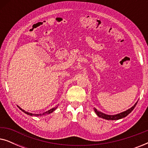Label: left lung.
I'll return each mask as SVG.
<instances>
[{"instance_id":"left-lung-1","label":"left lung","mask_w":148,"mask_h":148,"mask_svg":"<svg viewBox=\"0 0 148 148\" xmlns=\"http://www.w3.org/2000/svg\"><path fill=\"white\" fill-rule=\"evenodd\" d=\"M137 103V102L134 104V106L131 107V108L128 109L127 110L125 111V112H121V113H119V114H115V115H108V114H104V113H102V112H100V111L97 110V109H96V108H94V111H95V112L96 113V114L98 115L99 117H100V118L106 119V120H119V119H123V118H124V117L127 116V115L129 114V113H131V112H132V110L135 108V106H136Z\"/></svg>"}]
</instances>
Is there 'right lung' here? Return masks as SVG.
<instances>
[{
    "label": "right lung",
    "instance_id": "add662e5",
    "mask_svg": "<svg viewBox=\"0 0 148 148\" xmlns=\"http://www.w3.org/2000/svg\"><path fill=\"white\" fill-rule=\"evenodd\" d=\"M18 107H19V108L20 109V110L23 111V112H25V114H28V115H30V116H42V115H44V114H45L46 113V114H50V113H51V112H53V111L55 110L56 109V108H57V107H55V108H53L50 109V110H48L47 112H46L43 113V114H32V113H29V112H26V111H25V110H23V109H21V108H20L19 106H18Z\"/></svg>",
    "mask_w": 148,
    "mask_h": 148
}]
</instances>
